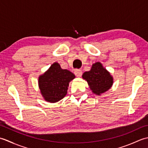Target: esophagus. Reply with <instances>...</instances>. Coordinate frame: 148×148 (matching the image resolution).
I'll use <instances>...</instances> for the list:
<instances>
[{"label":"esophagus","mask_w":148,"mask_h":148,"mask_svg":"<svg viewBox=\"0 0 148 148\" xmlns=\"http://www.w3.org/2000/svg\"><path fill=\"white\" fill-rule=\"evenodd\" d=\"M74 74L77 77H81V75H82V71L80 69H76L74 71Z\"/></svg>","instance_id":"obj_1"}]
</instances>
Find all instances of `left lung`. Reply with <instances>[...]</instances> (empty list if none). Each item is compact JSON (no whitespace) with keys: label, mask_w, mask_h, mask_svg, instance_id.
Here are the masks:
<instances>
[{"label":"left lung","mask_w":148,"mask_h":148,"mask_svg":"<svg viewBox=\"0 0 148 148\" xmlns=\"http://www.w3.org/2000/svg\"><path fill=\"white\" fill-rule=\"evenodd\" d=\"M83 79L87 81L92 92L100 95L108 90L112 84V77L102 67L100 62L94 64L90 71L85 72L83 74Z\"/></svg>","instance_id":"obj_1"}]
</instances>
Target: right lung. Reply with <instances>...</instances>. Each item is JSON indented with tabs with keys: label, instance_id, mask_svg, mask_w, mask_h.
<instances>
[{
	"label": "right lung",
	"instance_id": "right-lung-1",
	"mask_svg": "<svg viewBox=\"0 0 148 148\" xmlns=\"http://www.w3.org/2000/svg\"><path fill=\"white\" fill-rule=\"evenodd\" d=\"M75 77L67 69H62L58 63H54L39 78V86L44 98L49 102H56L67 94L69 83Z\"/></svg>",
	"mask_w": 148,
	"mask_h": 148
}]
</instances>
